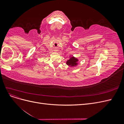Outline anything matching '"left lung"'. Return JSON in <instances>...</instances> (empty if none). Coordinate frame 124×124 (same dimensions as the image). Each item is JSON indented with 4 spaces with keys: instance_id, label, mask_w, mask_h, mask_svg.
<instances>
[{
    "instance_id": "obj_1",
    "label": "left lung",
    "mask_w": 124,
    "mask_h": 124,
    "mask_svg": "<svg viewBox=\"0 0 124 124\" xmlns=\"http://www.w3.org/2000/svg\"><path fill=\"white\" fill-rule=\"evenodd\" d=\"M78 58L74 57L73 56H70V58L67 61L66 64L71 67H76L78 65Z\"/></svg>"
}]
</instances>
